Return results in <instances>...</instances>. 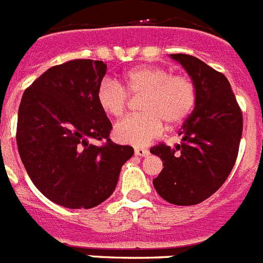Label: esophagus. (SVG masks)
Returning <instances> with one entry per match:
<instances>
[{
	"instance_id": "1",
	"label": "esophagus",
	"mask_w": 263,
	"mask_h": 263,
	"mask_svg": "<svg viewBox=\"0 0 263 263\" xmlns=\"http://www.w3.org/2000/svg\"><path fill=\"white\" fill-rule=\"evenodd\" d=\"M134 154L138 157H146V156H149V150L143 149V147H136V150H134Z\"/></svg>"
}]
</instances>
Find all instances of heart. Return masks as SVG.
Masks as SVG:
<instances>
[{
    "label": "heart",
    "mask_w": 263,
    "mask_h": 263,
    "mask_svg": "<svg viewBox=\"0 0 263 263\" xmlns=\"http://www.w3.org/2000/svg\"><path fill=\"white\" fill-rule=\"evenodd\" d=\"M122 86L104 80L97 89V102L105 114L118 118L126 109L128 94H142L140 110L114 126L117 141L145 146L161 136L163 122L173 126L182 122L196 104V87L185 76H172L154 65H141L122 76Z\"/></svg>",
    "instance_id": "heart-1"
}]
</instances>
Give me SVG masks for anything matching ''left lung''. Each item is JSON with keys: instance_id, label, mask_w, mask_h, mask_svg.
I'll return each instance as SVG.
<instances>
[{"instance_id": "obj_1", "label": "left lung", "mask_w": 263, "mask_h": 263, "mask_svg": "<svg viewBox=\"0 0 263 263\" xmlns=\"http://www.w3.org/2000/svg\"><path fill=\"white\" fill-rule=\"evenodd\" d=\"M170 58L192 78L196 104L178 132L181 142L150 149L163 163L153 185L170 203L197 205L217 192L232 172L242 136V113L223 74L193 55Z\"/></svg>"}]
</instances>
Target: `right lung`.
<instances>
[{
	"label": "right lung",
	"mask_w": 263,
	"mask_h": 263,
	"mask_svg": "<svg viewBox=\"0 0 263 263\" xmlns=\"http://www.w3.org/2000/svg\"><path fill=\"white\" fill-rule=\"evenodd\" d=\"M106 65L73 60L50 67L25 90L17 146L40 192L67 209H90L109 198L134 149L111 142V123L97 102ZM106 139L104 147L91 140Z\"/></svg>",
	"instance_id": "add662e5"
}]
</instances>
